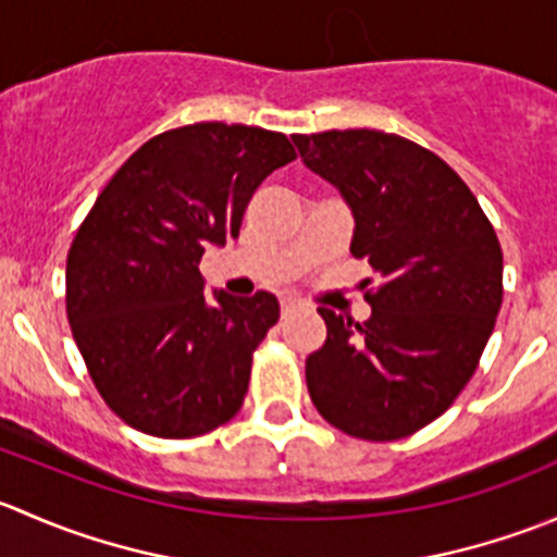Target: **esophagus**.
Returning <instances> with one entry per match:
<instances>
[{"instance_id":"esophagus-1","label":"esophagus","mask_w":557,"mask_h":557,"mask_svg":"<svg viewBox=\"0 0 557 557\" xmlns=\"http://www.w3.org/2000/svg\"><path fill=\"white\" fill-rule=\"evenodd\" d=\"M294 310H296V301L283 299V305H280V314H283V318H290V314H294Z\"/></svg>"}]
</instances>
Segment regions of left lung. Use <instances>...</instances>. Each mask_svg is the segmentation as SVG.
I'll return each mask as SVG.
<instances>
[{
	"label": "left lung",
	"instance_id": "left-lung-1",
	"mask_svg": "<svg viewBox=\"0 0 557 557\" xmlns=\"http://www.w3.org/2000/svg\"><path fill=\"white\" fill-rule=\"evenodd\" d=\"M294 145L347 201L350 252L377 272L369 320L318 310L329 334L307 358L312 404L358 440H404L474 374L502 310V245L469 185L398 134H294Z\"/></svg>",
	"mask_w": 557,
	"mask_h": 557
}]
</instances>
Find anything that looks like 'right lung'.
<instances>
[{
	"label": "right lung",
	"instance_id": "add662e5",
	"mask_svg": "<svg viewBox=\"0 0 557 557\" xmlns=\"http://www.w3.org/2000/svg\"><path fill=\"white\" fill-rule=\"evenodd\" d=\"M294 159L280 132L194 123L148 139L97 196L66 256V318L132 429L188 440L239 412L280 305L267 290L210 299L199 261L239 237L250 196Z\"/></svg>",
	"mask_w": 557,
	"mask_h": 557
}]
</instances>
